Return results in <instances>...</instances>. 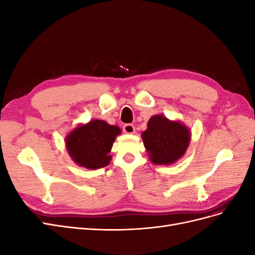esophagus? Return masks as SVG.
I'll return each instance as SVG.
<instances>
[{"label":"esophagus","mask_w":255,"mask_h":255,"mask_svg":"<svg viewBox=\"0 0 255 255\" xmlns=\"http://www.w3.org/2000/svg\"><path fill=\"white\" fill-rule=\"evenodd\" d=\"M123 132L126 134H133L135 132V127L130 123H127V125L123 126Z\"/></svg>","instance_id":"esophagus-1"}]
</instances>
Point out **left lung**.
I'll return each mask as SVG.
<instances>
[{
  "label": "left lung",
  "mask_w": 255,
  "mask_h": 255,
  "mask_svg": "<svg viewBox=\"0 0 255 255\" xmlns=\"http://www.w3.org/2000/svg\"><path fill=\"white\" fill-rule=\"evenodd\" d=\"M142 140L152 163L169 165L184 155L190 134L182 123L155 115L150 118L148 128L142 133Z\"/></svg>",
  "instance_id": "1"
}]
</instances>
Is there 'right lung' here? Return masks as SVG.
<instances>
[{
	"label": "right lung",
	"instance_id": "obj_1",
	"mask_svg": "<svg viewBox=\"0 0 255 255\" xmlns=\"http://www.w3.org/2000/svg\"><path fill=\"white\" fill-rule=\"evenodd\" d=\"M121 133L118 127L103 120H94L78 127L68 135L67 149L76 164L88 169L103 168L110 164L109 153L115 138Z\"/></svg>",
	"mask_w": 255,
	"mask_h": 255
}]
</instances>
